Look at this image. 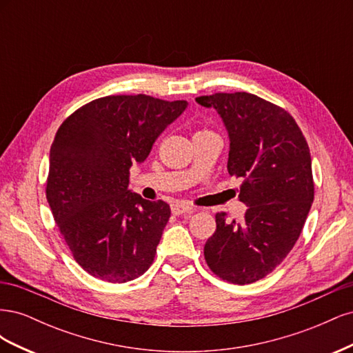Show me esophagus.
<instances>
[{"mask_svg":"<svg viewBox=\"0 0 353 353\" xmlns=\"http://www.w3.org/2000/svg\"><path fill=\"white\" fill-rule=\"evenodd\" d=\"M194 212V208L191 206H185L183 203H175L172 205V213L175 216H185V215H191Z\"/></svg>","mask_w":353,"mask_h":353,"instance_id":"obj_1","label":"esophagus"}]
</instances>
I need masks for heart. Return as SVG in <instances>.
I'll return each instance as SVG.
<instances>
[{
    "label": "heart",
    "mask_w": 353,
    "mask_h": 353,
    "mask_svg": "<svg viewBox=\"0 0 353 353\" xmlns=\"http://www.w3.org/2000/svg\"><path fill=\"white\" fill-rule=\"evenodd\" d=\"M199 132H210V131L209 130H200Z\"/></svg>",
    "instance_id": "obj_1"
}]
</instances>
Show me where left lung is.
Returning <instances> with one entry per match:
<instances>
[{
	"mask_svg": "<svg viewBox=\"0 0 353 353\" xmlns=\"http://www.w3.org/2000/svg\"><path fill=\"white\" fill-rule=\"evenodd\" d=\"M196 101L213 108L230 134L228 174L241 179L244 218L216 212L205 244L210 271L232 284L265 279L290 253L314 201L311 153L293 116L249 92H215Z\"/></svg>",
	"mask_w": 353,
	"mask_h": 353,
	"instance_id": "8db88e82",
	"label": "left lung"
}]
</instances>
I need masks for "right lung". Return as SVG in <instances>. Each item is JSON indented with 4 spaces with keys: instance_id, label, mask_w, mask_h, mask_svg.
<instances>
[{
    "instance_id": "right-lung-1",
    "label": "right lung",
    "mask_w": 353,
    "mask_h": 353,
    "mask_svg": "<svg viewBox=\"0 0 353 353\" xmlns=\"http://www.w3.org/2000/svg\"><path fill=\"white\" fill-rule=\"evenodd\" d=\"M185 108V100L108 95L83 104L57 130L47 200L73 259L95 279L126 283L153 263L170 208L130 193V169Z\"/></svg>"
}]
</instances>
